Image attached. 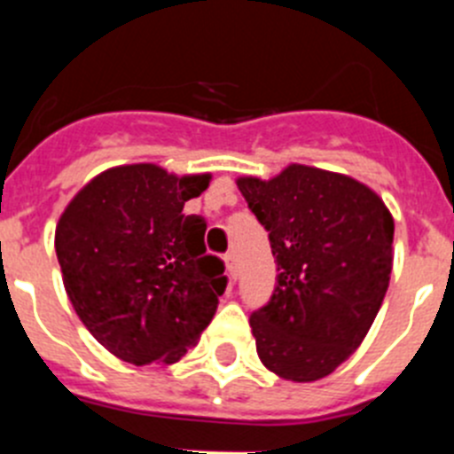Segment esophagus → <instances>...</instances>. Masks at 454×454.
I'll return each mask as SVG.
<instances>
[{"mask_svg":"<svg viewBox=\"0 0 454 454\" xmlns=\"http://www.w3.org/2000/svg\"><path fill=\"white\" fill-rule=\"evenodd\" d=\"M224 263H227V270H230V275L236 277V272H239V270H236V256L227 254V256H224Z\"/></svg>","mask_w":454,"mask_h":454,"instance_id":"1","label":"esophagus"}]
</instances>
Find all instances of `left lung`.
Instances as JSON below:
<instances>
[{"mask_svg":"<svg viewBox=\"0 0 454 454\" xmlns=\"http://www.w3.org/2000/svg\"><path fill=\"white\" fill-rule=\"evenodd\" d=\"M270 234L277 286L250 318L256 355L282 380L316 382L371 330L393 270V215L359 179L288 163L270 179H236Z\"/></svg>","mask_w":454,"mask_h":454,"instance_id":"1","label":"left lung"}]
</instances>
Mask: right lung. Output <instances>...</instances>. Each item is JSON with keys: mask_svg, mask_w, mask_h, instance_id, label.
I'll return each mask as SVG.
<instances>
[{"mask_svg": "<svg viewBox=\"0 0 454 454\" xmlns=\"http://www.w3.org/2000/svg\"><path fill=\"white\" fill-rule=\"evenodd\" d=\"M208 182L211 172L175 175L156 163L108 168L56 223L67 298L122 362L177 364L214 318L224 266L207 254L202 215L184 214Z\"/></svg>", "mask_w": 454, "mask_h": 454, "instance_id": "obj_1", "label": "right lung"}]
</instances>
